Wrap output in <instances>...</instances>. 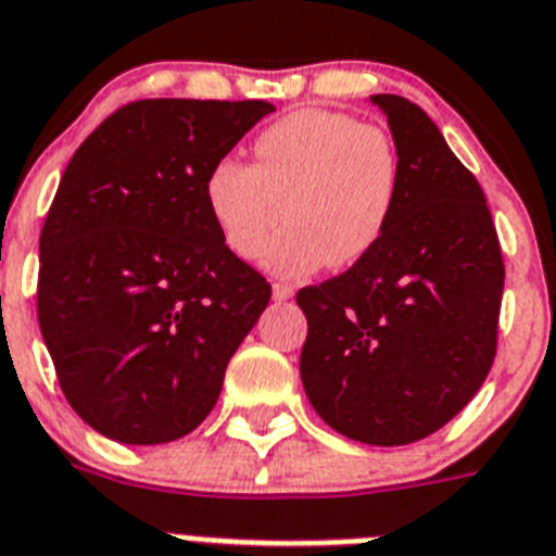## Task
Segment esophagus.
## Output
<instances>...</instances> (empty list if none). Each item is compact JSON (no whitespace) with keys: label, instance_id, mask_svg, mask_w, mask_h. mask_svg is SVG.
Here are the masks:
<instances>
[{"label":"esophagus","instance_id":"1","mask_svg":"<svg viewBox=\"0 0 556 556\" xmlns=\"http://www.w3.org/2000/svg\"><path fill=\"white\" fill-rule=\"evenodd\" d=\"M291 296H293L291 286H286V282H277V286H274V300H277V302H288Z\"/></svg>","mask_w":556,"mask_h":556}]
</instances>
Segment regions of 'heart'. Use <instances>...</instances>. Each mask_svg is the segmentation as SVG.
<instances>
[{
  "label": "heart",
  "mask_w": 556,
  "mask_h": 556,
  "mask_svg": "<svg viewBox=\"0 0 556 556\" xmlns=\"http://www.w3.org/2000/svg\"><path fill=\"white\" fill-rule=\"evenodd\" d=\"M251 149L254 163L223 157L203 184L208 214L235 254L254 260L279 214L288 226L265 265L282 277L325 263L344 268L379 245L401 189L399 152L384 129L344 112L300 110L268 124Z\"/></svg>",
  "instance_id": "heart-1"
}]
</instances>
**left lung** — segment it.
<instances>
[{
  "instance_id": "left-lung-1",
  "label": "left lung",
  "mask_w": 556,
  "mask_h": 556,
  "mask_svg": "<svg viewBox=\"0 0 556 556\" xmlns=\"http://www.w3.org/2000/svg\"><path fill=\"white\" fill-rule=\"evenodd\" d=\"M370 101L399 152V203L370 254L296 293L300 372L336 432L404 446L452 421L486 381L506 268L483 189L432 118L401 96Z\"/></svg>"
}]
</instances>
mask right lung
<instances>
[{
	"instance_id": "obj_1",
	"label": "right lung",
	"mask_w": 556,
	"mask_h": 556,
	"mask_svg": "<svg viewBox=\"0 0 556 556\" xmlns=\"http://www.w3.org/2000/svg\"><path fill=\"white\" fill-rule=\"evenodd\" d=\"M268 101L143 98L76 149L39 237V328L70 407L121 444L189 435L270 300L203 184Z\"/></svg>"
}]
</instances>
